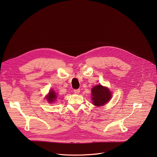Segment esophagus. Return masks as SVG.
Returning <instances> with one entry per match:
<instances>
[{
    "label": "esophagus",
    "mask_w": 157,
    "mask_h": 157,
    "mask_svg": "<svg viewBox=\"0 0 157 157\" xmlns=\"http://www.w3.org/2000/svg\"><path fill=\"white\" fill-rule=\"evenodd\" d=\"M79 92H80V89H75V90H74V93L76 94H78L79 93Z\"/></svg>",
    "instance_id": "34e87169"
}]
</instances>
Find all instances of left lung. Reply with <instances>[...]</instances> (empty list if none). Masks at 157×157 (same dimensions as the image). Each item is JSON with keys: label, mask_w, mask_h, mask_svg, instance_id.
Listing matches in <instances>:
<instances>
[{"label": "left lung", "mask_w": 157, "mask_h": 157, "mask_svg": "<svg viewBox=\"0 0 157 157\" xmlns=\"http://www.w3.org/2000/svg\"><path fill=\"white\" fill-rule=\"evenodd\" d=\"M93 103L96 106H102L111 99L112 93L109 89L101 84L95 86L91 89Z\"/></svg>", "instance_id": "1"}]
</instances>
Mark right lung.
<instances>
[{
    "mask_svg": "<svg viewBox=\"0 0 157 157\" xmlns=\"http://www.w3.org/2000/svg\"><path fill=\"white\" fill-rule=\"evenodd\" d=\"M57 98V94L54 91L53 89H52L49 91V93L48 95L46 96V99H47L48 102L49 103H53L54 102Z\"/></svg>",
    "mask_w": 157,
    "mask_h": 157,
    "instance_id": "add662e5",
    "label": "right lung"
}]
</instances>
